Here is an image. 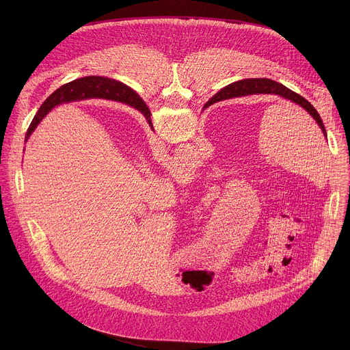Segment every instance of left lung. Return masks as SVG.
I'll return each instance as SVG.
<instances>
[{"label":"left lung","instance_id":"left-lung-1","mask_svg":"<svg viewBox=\"0 0 350 350\" xmlns=\"http://www.w3.org/2000/svg\"><path fill=\"white\" fill-rule=\"evenodd\" d=\"M129 90L133 94L131 95V107L137 108L139 112H142L148 118V107L145 105V103L131 88H129ZM247 94H275L285 99H289L291 103L297 104L299 107L306 109L314 118V120L317 122V124L320 126V129L323 130V133L327 137L325 127L323 124V120H321L319 112L314 109V107L308 101V99H305L302 95L293 92L292 90L286 88L285 85H282L277 81H273L270 79H245V80L231 83V84L226 85L223 90H220L211 99V101L217 103V101H221V99H227V98H232V96H242V95H247Z\"/></svg>","mask_w":350,"mask_h":350}]
</instances>
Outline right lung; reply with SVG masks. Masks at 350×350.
<instances>
[{
    "mask_svg": "<svg viewBox=\"0 0 350 350\" xmlns=\"http://www.w3.org/2000/svg\"><path fill=\"white\" fill-rule=\"evenodd\" d=\"M131 92L127 85L111 80V79H103V77H96V76H90V77H83L79 80H73L61 88H58L55 92L49 95L38 112L36 113L34 119L30 123V127L27 129L25 142L27 141L29 135L33 133V130L37 127V124L42 120V118L51 111L55 105L61 103H68V101H75L77 98H87V96H103L108 99H115V101H120L124 104L131 105ZM205 107H209L206 104ZM151 116V112L148 109V118ZM146 118V119H148ZM149 124H151V120H148Z\"/></svg>",
    "mask_w": 350,
    "mask_h": 350,
    "instance_id": "1",
    "label": "right lung"
}]
</instances>
